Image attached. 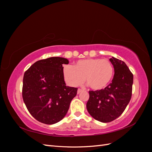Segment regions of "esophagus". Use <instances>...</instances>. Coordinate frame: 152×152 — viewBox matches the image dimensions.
<instances>
[{"mask_svg":"<svg viewBox=\"0 0 152 152\" xmlns=\"http://www.w3.org/2000/svg\"><path fill=\"white\" fill-rule=\"evenodd\" d=\"M82 91H83V90L81 89H78V90H77V94L80 93Z\"/></svg>","mask_w":152,"mask_h":152,"instance_id":"34e87169","label":"esophagus"}]
</instances>
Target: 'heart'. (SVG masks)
<instances>
[{
	"label": "heart",
	"instance_id": "heart-1",
	"mask_svg": "<svg viewBox=\"0 0 152 152\" xmlns=\"http://www.w3.org/2000/svg\"><path fill=\"white\" fill-rule=\"evenodd\" d=\"M113 73V65L108 59H82L73 66L66 65L63 69L64 80L69 86H80L86 78L87 84L94 90L104 89L111 82Z\"/></svg>",
	"mask_w": 152,
	"mask_h": 152
}]
</instances>
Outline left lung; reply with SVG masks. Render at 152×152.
<instances>
[{
    "label": "left lung",
    "instance_id": "1",
    "mask_svg": "<svg viewBox=\"0 0 152 152\" xmlns=\"http://www.w3.org/2000/svg\"><path fill=\"white\" fill-rule=\"evenodd\" d=\"M114 76L112 83L102 90L90 91L86 107L96 121L110 122L121 115L132 96L133 75L124 61L112 57Z\"/></svg>",
    "mask_w": 152,
    "mask_h": 152
}]
</instances>
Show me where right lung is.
<instances>
[{"mask_svg":"<svg viewBox=\"0 0 152 152\" xmlns=\"http://www.w3.org/2000/svg\"><path fill=\"white\" fill-rule=\"evenodd\" d=\"M66 58L51 57L39 60L27 70L23 80L22 95L30 113L45 124H56L65 117L77 88L66 86L63 64Z\"/></svg>","mask_w":152,"mask_h":152,"instance_id":"right-lung-1","label":"right lung"}]
</instances>
